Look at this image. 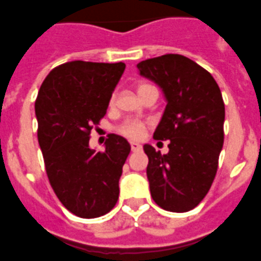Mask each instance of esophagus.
<instances>
[{"label": "esophagus", "instance_id": "1", "mask_svg": "<svg viewBox=\"0 0 261 261\" xmlns=\"http://www.w3.org/2000/svg\"><path fill=\"white\" fill-rule=\"evenodd\" d=\"M142 149V146L139 144H137V142H131V150L133 152H138V150H141Z\"/></svg>", "mask_w": 261, "mask_h": 261}]
</instances>
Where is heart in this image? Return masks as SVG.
Instances as JSON below:
<instances>
[{"mask_svg":"<svg viewBox=\"0 0 261 261\" xmlns=\"http://www.w3.org/2000/svg\"><path fill=\"white\" fill-rule=\"evenodd\" d=\"M148 87H150V85H141L138 87V93L148 89ZM115 101H116V95L112 94L109 98V105L113 107ZM117 131L128 139H141L146 131V123L142 122V120H137V119H128L117 127Z\"/></svg>","mask_w":261,"mask_h":261,"instance_id":"heart-1","label":"heart"}]
</instances>
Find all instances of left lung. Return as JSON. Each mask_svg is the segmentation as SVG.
Masks as SVG:
<instances>
[{
    "label": "left lung",
    "mask_w": 261,
    "mask_h": 261,
    "mask_svg": "<svg viewBox=\"0 0 261 261\" xmlns=\"http://www.w3.org/2000/svg\"><path fill=\"white\" fill-rule=\"evenodd\" d=\"M162 87L167 107L153 138L170 139V152L145 145L153 201L171 212L196 208L210 192L224 141V102L206 69L182 55H164L137 64Z\"/></svg>",
    "instance_id": "obj_1"
}]
</instances>
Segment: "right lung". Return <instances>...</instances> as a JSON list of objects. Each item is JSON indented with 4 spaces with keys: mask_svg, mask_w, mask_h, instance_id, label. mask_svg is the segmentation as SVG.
Returning a JSON list of instances; mask_svg holds the SVG:
<instances>
[{
    "mask_svg": "<svg viewBox=\"0 0 261 261\" xmlns=\"http://www.w3.org/2000/svg\"><path fill=\"white\" fill-rule=\"evenodd\" d=\"M124 68V63H64L45 77L35 99L38 142L49 184L61 204L79 218L108 214L119 198L130 144L109 134L104 152H95L89 141Z\"/></svg>",
    "mask_w": 261,
    "mask_h": 261,
    "instance_id": "add662e5",
    "label": "right lung"
}]
</instances>
